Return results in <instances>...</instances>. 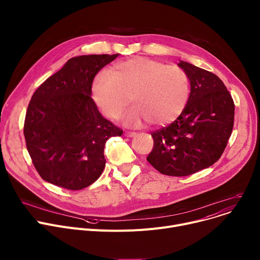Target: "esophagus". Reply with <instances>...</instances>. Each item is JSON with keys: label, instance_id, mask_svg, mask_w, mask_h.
Listing matches in <instances>:
<instances>
[{"label": "esophagus", "instance_id": "1", "mask_svg": "<svg viewBox=\"0 0 260 260\" xmlns=\"http://www.w3.org/2000/svg\"><path fill=\"white\" fill-rule=\"evenodd\" d=\"M124 136H125V137H128V138H132V137L136 136V133H134V132H125V133H124Z\"/></svg>", "mask_w": 260, "mask_h": 260}]
</instances>
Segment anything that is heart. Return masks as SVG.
Masks as SVG:
<instances>
[{
    "label": "heart",
    "instance_id": "b5f03b06",
    "mask_svg": "<svg viewBox=\"0 0 260 260\" xmlns=\"http://www.w3.org/2000/svg\"><path fill=\"white\" fill-rule=\"evenodd\" d=\"M189 79L178 66L134 57L116 62L110 72L102 71L92 84V97L102 114L119 119L132 101L135 107L125 124L138 127L146 122L163 126L177 119L189 97Z\"/></svg>",
    "mask_w": 260,
    "mask_h": 260
}]
</instances>
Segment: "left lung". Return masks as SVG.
Segmentation results:
<instances>
[{"mask_svg":"<svg viewBox=\"0 0 260 260\" xmlns=\"http://www.w3.org/2000/svg\"><path fill=\"white\" fill-rule=\"evenodd\" d=\"M190 94L181 115L151 134L153 148L146 160L161 174L185 177L213 165L223 152L234 123V102L213 73L180 60Z\"/></svg>","mask_w":260,"mask_h":260,"instance_id":"8db88e82","label":"left lung"}]
</instances>
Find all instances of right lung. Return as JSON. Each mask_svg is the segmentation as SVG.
Returning <instances> with one entry per match:
<instances>
[{"label": "right lung", "instance_id": "right-lung-1", "mask_svg": "<svg viewBox=\"0 0 260 260\" xmlns=\"http://www.w3.org/2000/svg\"><path fill=\"white\" fill-rule=\"evenodd\" d=\"M119 54L69 59L34 92L24 135L34 167L43 180L80 190L93 184L106 166L105 146L123 133L103 118L92 99V83Z\"/></svg>", "mask_w": 260, "mask_h": 260}]
</instances>
